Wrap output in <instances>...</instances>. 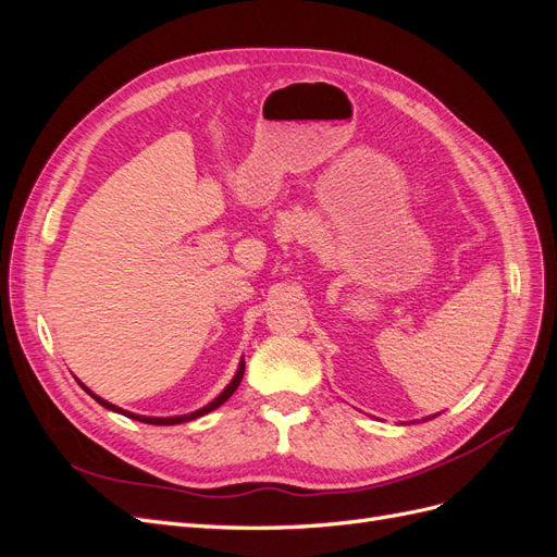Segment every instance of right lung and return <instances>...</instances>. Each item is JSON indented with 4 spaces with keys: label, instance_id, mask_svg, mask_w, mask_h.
Segmentation results:
<instances>
[{
    "label": "right lung",
    "instance_id": "obj_1",
    "mask_svg": "<svg viewBox=\"0 0 557 557\" xmlns=\"http://www.w3.org/2000/svg\"><path fill=\"white\" fill-rule=\"evenodd\" d=\"M244 369H246V362H244V358H242V362H239V369H237V374H234V379L230 381V385L225 387V391L218 395L213 401H209L207 407H201V409H197V411H193V413H185V416H170V418H153V416H137V413H129V411H125V409H121V407H115V404H111V401H107V399H102V397H97L95 393H90L86 385H83V391H88L90 395H92V399H97L99 404H102L104 409H109V411H115V413H123V416H127V418H132V420H139V423H148V425H178V423H188V420H195V418H199V416H205V413H211L213 409H218L221 407L223 401H227L230 397H232V393L237 391L239 387V383H242V379H244Z\"/></svg>",
    "mask_w": 557,
    "mask_h": 557
}]
</instances>
